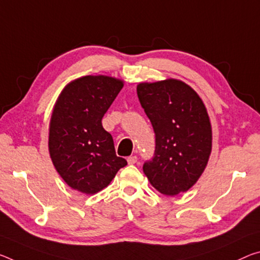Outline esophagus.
I'll list each match as a JSON object with an SVG mask.
<instances>
[{"mask_svg": "<svg viewBox=\"0 0 260 260\" xmlns=\"http://www.w3.org/2000/svg\"><path fill=\"white\" fill-rule=\"evenodd\" d=\"M127 162H128V164H135L138 162V157L137 156H129V157L127 158Z\"/></svg>", "mask_w": 260, "mask_h": 260, "instance_id": "obj_1", "label": "esophagus"}]
</instances>
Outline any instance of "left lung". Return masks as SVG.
Returning a JSON list of instances; mask_svg holds the SVG:
<instances>
[{
	"label": "left lung",
	"instance_id": "left-lung-1",
	"mask_svg": "<svg viewBox=\"0 0 260 260\" xmlns=\"http://www.w3.org/2000/svg\"><path fill=\"white\" fill-rule=\"evenodd\" d=\"M137 91L156 138L154 158L143 164V172L164 196L186 192L203 175L212 152L207 109L191 86L176 78L142 82Z\"/></svg>",
	"mask_w": 260,
	"mask_h": 260
}]
</instances>
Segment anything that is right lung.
Here are the masks:
<instances>
[{"label":"right lung","instance_id":"1","mask_svg":"<svg viewBox=\"0 0 260 260\" xmlns=\"http://www.w3.org/2000/svg\"><path fill=\"white\" fill-rule=\"evenodd\" d=\"M123 81L106 75L78 77L64 86L49 121L48 150L57 174L69 187L96 194L127 166L115 155L112 135L102 119Z\"/></svg>","mask_w":260,"mask_h":260}]
</instances>
